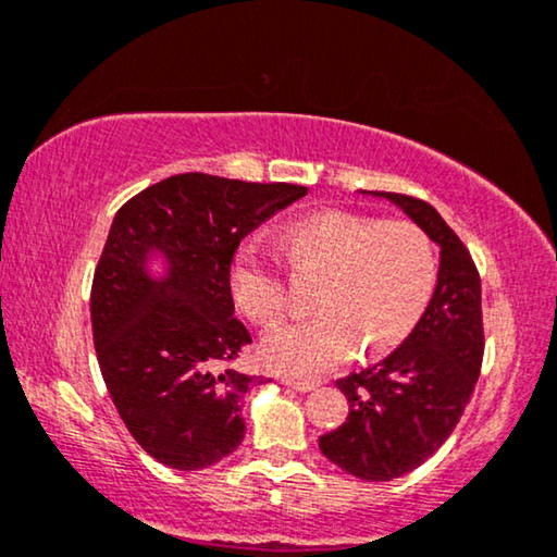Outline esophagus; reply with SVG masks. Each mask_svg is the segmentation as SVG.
<instances>
[{
    "mask_svg": "<svg viewBox=\"0 0 557 557\" xmlns=\"http://www.w3.org/2000/svg\"><path fill=\"white\" fill-rule=\"evenodd\" d=\"M285 385L297 389V393H312L314 387H320L318 380H289V377L285 380Z\"/></svg>",
    "mask_w": 557,
    "mask_h": 557,
    "instance_id": "obj_1",
    "label": "esophagus"
}]
</instances>
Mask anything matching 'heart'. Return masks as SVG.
Here are the masks:
<instances>
[{"label":"heart","mask_w":557,"mask_h":557,"mask_svg":"<svg viewBox=\"0 0 557 557\" xmlns=\"http://www.w3.org/2000/svg\"><path fill=\"white\" fill-rule=\"evenodd\" d=\"M289 268L320 275L314 314L268 332L260 345L270 370L293 377L320 375L352 358L395 350L418 325L435 287L430 237L405 220L383 222L350 212H320L289 225L280 237ZM230 289L247 318L272 325L287 307L280 262L260 239L232 255Z\"/></svg>","instance_id":"obj_1"}]
</instances>
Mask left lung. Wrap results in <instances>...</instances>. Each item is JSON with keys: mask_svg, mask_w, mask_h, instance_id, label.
<instances>
[{"mask_svg": "<svg viewBox=\"0 0 557 557\" xmlns=\"http://www.w3.org/2000/svg\"><path fill=\"white\" fill-rule=\"evenodd\" d=\"M370 195L400 207L440 247L437 285L420 322L383 362L337 380L350 414L320 437L337 468L385 483L420 468L450 437L475 389L485 335L475 262L435 207L408 195Z\"/></svg>", "mask_w": 557, "mask_h": 557, "instance_id": "left-lung-1", "label": "left lung"}]
</instances>
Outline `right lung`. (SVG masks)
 <instances>
[{
    "mask_svg": "<svg viewBox=\"0 0 557 557\" xmlns=\"http://www.w3.org/2000/svg\"><path fill=\"white\" fill-rule=\"evenodd\" d=\"M307 195L285 182L174 174L120 207L92 282V335L104 385L147 455L202 470L245 437L250 375L227 368L250 332L235 318L230 264L239 243ZM160 256L165 275L148 262Z\"/></svg>",
    "mask_w": 557,
    "mask_h": 557,
    "instance_id": "1",
    "label": "right lung"
}]
</instances>
